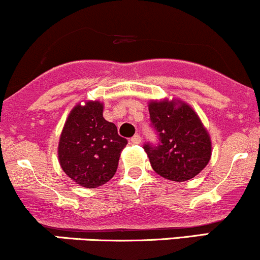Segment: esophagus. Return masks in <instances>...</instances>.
<instances>
[{
    "label": "esophagus",
    "mask_w": 260,
    "mask_h": 260,
    "mask_svg": "<svg viewBox=\"0 0 260 260\" xmlns=\"http://www.w3.org/2000/svg\"><path fill=\"white\" fill-rule=\"evenodd\" d=\"M130 141L133 142V144H140V142L142 141V138L139 135V134H136V135H134L133 138H131Z\"/></svg>",
    "instance_id": "1"
}]
</instances>
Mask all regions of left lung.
<instances>
[{
  "label": "left lung",
  "instance_id": "left-lung-1",
  "mask_svg": "<svg viewBox=\"0 0 260 260\" xmlns=\"http://www.w3.org/2000/svg\"><path fill=\"white\" fill-rule=\"evenodd\" d=\"M149 111L157 142H145L144 150L152 169L176 182L193 178L211 158V140L197 114L185 103L176 107V102H152Z\"/></svg>",
  "mask_w": 260,
  "mask_h": 260
}]
</instances>
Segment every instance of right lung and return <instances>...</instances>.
Instances as JSON below:
<instances>
[{
  "instance_id": "1",
  "label": "right lung",
  "mask_w": 260,
  "mask_h": 260,
  "mask_svg": "<svg viewBox=\"0 0 260 260\" xmlns=\"http://www.w3.org/2000/svg\"><path fill=\"white\" fill-rule=\"evenodd\" d=\"M126 144L115 124L103 118V105L99 102H89L85 107L77 105L60 135V166L78 185L95 188L115 175L120 152Z\"/></svg>"
}]
</instances>
